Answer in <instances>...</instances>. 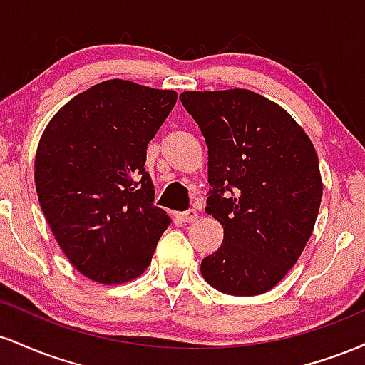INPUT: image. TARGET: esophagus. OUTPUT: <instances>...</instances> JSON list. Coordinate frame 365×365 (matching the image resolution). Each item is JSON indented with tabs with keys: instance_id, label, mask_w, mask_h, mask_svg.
<instances>
[{
	"instance_id": "obj_1",
	"label": "esophagus",
	"mask_w": 365,
	"mask_h": 365,
	"mask_svg": "<svg viewBox=\"0 0 365 365\" xmlns=\"http://www.w3.org/2000/svg\"><path fill=\"white\" fill-rule=\"evenodd\" d=\"M178 217L180 221H183V223H192V221L197 220V211L195 209H188L185 212H180Z\"/></svg>"
}]
</instances>
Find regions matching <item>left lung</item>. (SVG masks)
<instances>
[{
    "instance_id": "1",
    "label": "left lung",
    "mask_w": 365,
    "mask_h": 365,
    "mask_svg": "<svg viewBox=\"0 0 365 365\" xmlns=\"http://www.w3.org/2000/svg\"><path fill=\"white\" fill-rule=\"evenodd\" d=\"M207 145L206 212L223 244L200 264L226 295H261L304 252L319 215V159L304 128L279 104L247 89L180 94Z\"/></svg>"
}]
</instances>
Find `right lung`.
<instances>
[{"instance_id":"add662e5","label":"right lung","mask_w":365,"mask_h":365,"mask_svg":"<svg viewBox=\"0 0 365 365\" xmlns=\"http://www.w3.org/2000/svg\"><path fill=\"white\" fill-rule=\"evenodd\" d=\"M177 92L113 78L70 99L41 135L37 199L78 273L120 284L148 269L171 223L156 207L145 149Z\"/></svg>"}]
</instances>
